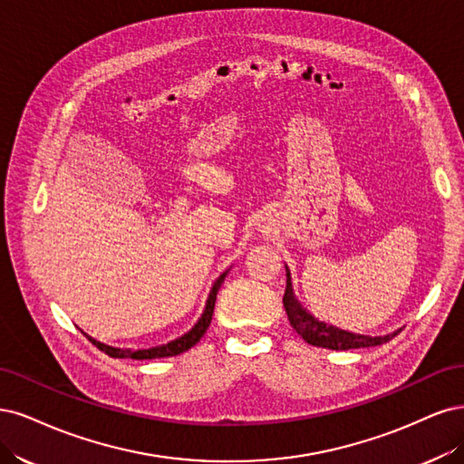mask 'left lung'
<instances>
[{
  "label": "left lung",
  "mask_w": 464,
  "mask_h": 464,
  "mask_svg": "<svg viewBox=\"0 0 464 464\" xmlns=\"http://www.w3.org/2000/svg\"><path fill=\"white\" fill-rule=\"evenodd\" d=\"M283 306H285L287 318L293 325V330L314 347H324V349H334V351L376 347V345H383V343H387V341H392L399 334V332H395V334L383 335V337H370V335L343 332V330H339V327L318 322L316 318L310 316L306 310H303L301 304L296 303V298L291 289L289 272H287L285 295H283Z\"/></svg>",
  "instance_id": "obj_1"
}]
</instances>
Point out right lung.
<instances>
[{"label":"right lung","instance_id":"add662e5","mask_svg":"<svg viewBox=\"0 0 464 464\" xmlns=\"http://www.w3.org/2000/svg\"><path fill=\"white\" fill-rule=\"evenodd\" d=\"M226 276H227V272L221 274V276L218 277V281L214 283L212 293H210V296H208L206 310H204V314H202V318L197 322V325H194L192 330H190L188 334H185L183 337H179V339L168 343V345L154 347V349H146V351H123V349H115V347H110V345H103V343H100V341H96V339H92V337H88V335H86V337L91 339V343H94V345H96L102 353H106V354H110V356H113V358H134V361H150V358H163V356L181 354V353L188 351L190 347L197 345V343L202 339V335L206 334L208 325H210V322H212V314H214V306H216L218 291H219V287H221L223 279H226Z\"/></svg>","mask_w":464,"mask_h":464}]
</instances>
